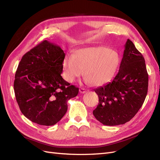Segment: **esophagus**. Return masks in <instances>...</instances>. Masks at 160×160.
I'll return each mask as SVG.
<instances>
[{
	"label": "esophagus",
	"mask_w": 160,
	"mask_h": 160,
	"mask_svg": "<svg viewBox=\"0 0 160 160\" xmlns=\"http://www.w3.org/2000/svg\"><path fill=\"white\" fill-rule=\"evenodd\" d=\"M79 92L81 93H86V89H85L83 88H81V89H79Z\"/></svg>",
	"instance_id": "1"
}]
</instances>
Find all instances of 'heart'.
Returning <instances> with one entry per match:
<instances>
[{
  "label": "heart",
  "mask_w": 160,
  "mask_h": 160,
  "mask_svg": "<svg viewBox=\"0 0 160 160\" xmlns=\"http://www.w3.org/2000/svg\"><path fill=\"white\" fill-rule=\"evenodd\" d=\"M119 65L118 52L104 47L84 48L66 56L62 62V77L71 83L80 76L95 87L108 83L113 79Z\"/></svg>",
  "instance_id": "1"
}]
</instances>
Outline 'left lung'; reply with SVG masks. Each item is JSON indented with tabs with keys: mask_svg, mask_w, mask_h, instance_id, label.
<instances>
[{
	"mask_svg": "<svg viewBox=\"0 0 160 160\" xmlns=\"http://www.w3.org/2000/svg\"><path fill=\"white\" fill-rule=\"evenodd\" d=\"M148 74L145 59L132 41L128 39L119 70L112 82L95 89L99 103L95 118L105 125L124 124L142 106L148 93Z\"/></svg>",
	"mask_w": 160,
	"mask_h": 160,
	"instance_id": "1",
	"label": "left lung"
}]
</instances>
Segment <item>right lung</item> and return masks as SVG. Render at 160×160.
Segmentation results:
<instances>
[{
	"label": "right lung",
	"instance_id": "obj_1",
	"mask_svg": "<svg viewBox=\"0 0 160 160\" xmlns=\"http://www.w3.org/2000/svg\"><path fill=\"white\" fill-rule=\"evenodd\" d=\"M65 52L55 43L44 41L23 55L14 81L16 99L22 113L31 122L51 126L67 111L68 101L79 88L61 74Z\"/></svg>",
	"mask_w": 160,
	"mask_h": 160
}]
</instances>
